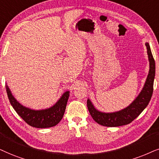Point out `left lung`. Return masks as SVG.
<instances>
[{"mask_svg":"<svg viewBox=\"0 0 159 159\" xmlns=\"http://www.w3.org/2000/svg\"><path fill=\"white\" fill-rule=\"evenodd\" d=\"M150 64L149 73L143 89L138 96L126 108L113 113H103L95 108L89 99H87V107L93 119L97 124L104 126L115 127L126 125L133 121L148 105L153 92L156 65L148 43H145Z\"/></svg>","mask_w":159,"mask_h":159,"instance_id":"1","label":"left lung"}]
</instances>
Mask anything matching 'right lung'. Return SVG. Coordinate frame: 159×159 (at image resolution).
Segmentation results:
<instances>
[{"instance_id": "1", "label": "right lung", "mask_w": 159, "mask_h": 159, "mask_svg": "<svg viewBox=\"0 0 159 159\" xmlns=\"http://www.w3.org/2000/svg\"><path fill=\"white\" fill-rule=\"evenodd\" d=\"M6 92L9 102L19 116L30 126L35 128H48L56 126L62 120L64 116L70 92L67 91L62 95L60 99L49 108L32 110L21 105L14 97L6 85Z\"/></svg>"}]
</instances>
